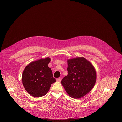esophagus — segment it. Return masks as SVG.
Returning <instances> with one entry per match:
<instances>
[{"label":"esophagus","instance_id":"obj_1","mask_svg":"<svg viewBox=\"0 0 122 122\" xmlns=\"http://www.w3.org/2000/svg\"><path fill=\"white\" fill-rule=\"evenodd\" d=\"M61 78H57L56 79V81H59V82H60L61 81Z\"/></svg>","mask_w":122,"mask_h":122}]
</instances>
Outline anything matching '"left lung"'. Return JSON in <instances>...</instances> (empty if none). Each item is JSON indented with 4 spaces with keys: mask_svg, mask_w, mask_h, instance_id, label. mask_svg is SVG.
Listing matches in <instances>:
<instances>
[{
    "mask_svg": "<svg viewBox=\"0 0 122 122\" xmlns=\"http://www.w3.org/2000/svg\"><path fill=\"white\" fill-rule=\"evenodd\" d=\"M68 74L61 83L71 97L79 98L88 94L96 81V72L93 66L83 57L67 61Z\"/></svg>",
    "mask_w": 122,
    "mask_h": 122,
    "instance_id": "1",
    "label": "left lung"
}]
</instances>
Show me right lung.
Listing matches in <instances>:
<instances>
[{"label": "right lung", "instance_id": "add662e5", "mask_svg": "<svg viewBox=\"0 0 122 122\" xmlns=\"http://www.w3.org/2000/svg\"><path fill=\"white\" fill-rule=\"evenodd\" d=\"M50 58L41 59L31 62L24 69L22 81L26 91L32 96L41 97L45 95L51 84L56 82L51 69L48 65Z\"/></svg>", "mask_w": 122, "mask_h": 122}]
</instances>
